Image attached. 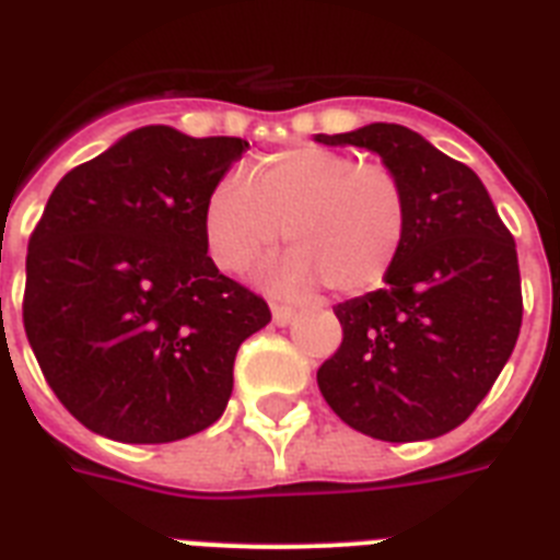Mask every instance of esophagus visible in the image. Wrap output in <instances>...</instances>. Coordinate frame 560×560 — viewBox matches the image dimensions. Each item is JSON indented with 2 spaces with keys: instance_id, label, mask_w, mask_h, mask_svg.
I'll list each match as a JSON object with an SVG mask.
<instances>
[{
  "instance_id": "esophagus-1",
  "label": "esophagus",
  "mask_w": 560,
  "mask_h": 560,
  "mask_svg": "<svg viewBox=\"0 0 560 560\" xmlns=\"http://www.w3.org/2000/svg\"><path fill=\"white\" fill-rule=\"evenodd\" d=\"M296 319V311L290 305H272V323L276 325H290Z\"/></svg>"
}]
</instances>
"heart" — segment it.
Instances as JSON below:
<instances>
[{"label": "heart", "instance_id": "obj_1", "mask_svg": "<svg viewBox=\"0 0 560 560\" xmlns=\"http://www.w3.org/2000/svg\"><path fill=\"white\" fill-rule=\"evenodd\" d=\"M288 235L296 249L272 267L284 290L325 281L340 296L377 290L409 235L404 179L354 153L296 144L226 174L206 200V237L223 270H246Z\"/></svg>", "mask_w": 560, "mask_h": 560}]
</instances>
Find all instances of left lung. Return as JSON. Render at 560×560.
Wrapping results in <instances>:
<instances>
[{
  "instance_id": "left-lung-1",
  "label": "left lung",
  "mask_w": 560,
  "mask_h": 560,
  "mask_svg": "<svg viewBox=\"0 0 560 560\" xmlns=\"http://www.w3.org/2000/svg\"><path fill=\"white\" fill-rule=\"evenodd\" d=\"M377 153L404 179L409 235L386 288L334 307L340 349L316 383L328 407L381 442L451 433L477 409L521 334V267L482 179L400 125L316 136Z\"/></svg>"
}]
</instances>
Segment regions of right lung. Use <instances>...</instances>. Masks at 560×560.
<instances>
[{"instance_id": "1", "label": "right lung", "mask_w": 560, "mask_h": 560, "mask_svg": "<svg viewBox=\"0 0 560 560\" xmlns=\"http://www.w3.org/2000/svg\"><path fill=\"white\" fill-rule=\"evenodd\" d=\"M249 142L151 125L66 174L25 258L22 323L92 433L165 444L214 424L270 307L209 258L206 200Z\"/></svg>"}]
</instances>
